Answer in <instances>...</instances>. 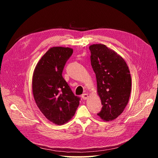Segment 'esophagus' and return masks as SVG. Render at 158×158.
<instances>
[{
    "label": "esophagus",
    "mask_w": 158,
    "mask_h": 158,
    "mask_svg": "<svg viewBox=\"0 0 158 158\" xmlns=\"http://www.w3.org/2000/svg\"><path fill=\"white\" fill-rule=\"evenodd\" d=\"M82 98H83V99H85V100L87 99L88 98V95L87 94H84L82 95Z\"/></svg>",
    "instance_id": "1"
}]
</instances>
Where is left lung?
I'll use <instances>...</instances> for the list:
<instances>
[{"label":"left lung","mask_w":158,"mask_h":158,"mask_svg":"<svg viewBox=\"0 0 158 158\" xmlns=\"http://www.w3.org/2000/svg\"><path fill=\"white\" fill-rule=\"evenodd\" d=\"M91 64L97 80V92L103 107L98 115L104 121L117 118L128 103L131 76L123 57L103 44H93Z\"/></svg>","instance_id":"8db88e82"}]
</instances>
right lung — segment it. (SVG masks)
Returning <instances> with one entry per match:
<instances>
[{
    "label": "right lung",
    "instance_id": "1",
    "mask_svg": "<svg viewBox=\"0 0 158 158\" xmlns=\"http://www.w3.org/2000/svg\"><path fill=\"white\" fill-rule=\"evenodd\" d=\"M73 52L69 47H51L38 61L33 74L32 92L36 105L49 121L57 125L69 122L80 103V98L62 76Z\"/></svg>",
    "mask_w": 158,
    "mask_h": 158
}]
</instances>
